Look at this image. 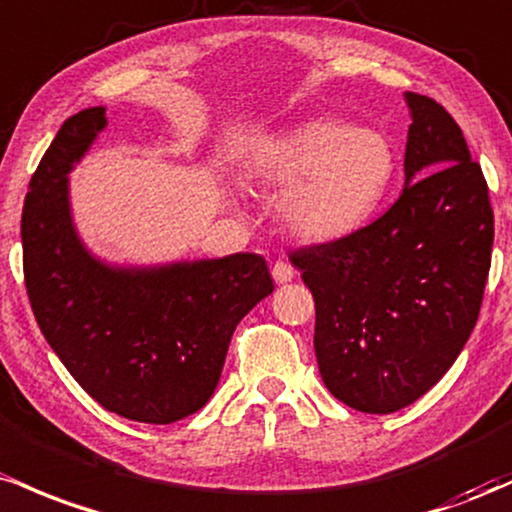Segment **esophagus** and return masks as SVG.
Instances as JSON below:
<instances>
[{
	"instance_id": "1",
	"label": "esophagus",
	"mask_w": 512,
	"mask_h": 512,
	"mask_svg": "<svg viewBox=\"0 0 512 512\" xmlns=\"http://www.w3.org/2000/svg\"><path fill=\"white\" fill-rule=\"evenodd\" d=\"M271 273L275 283H290V280L295 278V268H292L287 261H275Z\"/></svg>"
}]
</instances>
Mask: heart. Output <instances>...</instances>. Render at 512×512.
Masks as SVG:
<instances>
[{
  "label": "heart",
  "instance_id": "obj_1",
  "mask_svg": "<svg viewBox=\"0 0 512 512\" xmlns=\"http://www.w3.org/2000/svg\"><path fill=\"white\" fill-rule=\"evenodd\" d=\"M394 171L384 132L333 118L309 120L268 142L261 154L263 181L285 188L278 203L285 229L314 244L363 227L380 208Z\"/></svg>",
  "mask_w": 512,
  "mask_h": 512
}]
</instances>
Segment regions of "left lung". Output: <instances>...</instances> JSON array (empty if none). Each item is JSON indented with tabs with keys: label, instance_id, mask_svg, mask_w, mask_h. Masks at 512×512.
<instances>
[{
	"label": "left lung",
	"instance_id": "left-lung-1",
	"mask_svg": "<svg viewBox=\"0 0 512 512\" xmlns=\"http://www.w3.org/2000/svg\"><path fill=\"white\" fill-rule=\"evenodd\" d=\"M406 101L404 193L348 237L290 254L314 295L321 380L363 413L404 409L440 382L474 331L491 268L484 171L438 101Z\"/></svg>",
	"mask_w": 512,
	"mask_h": 512
}]
</instances>
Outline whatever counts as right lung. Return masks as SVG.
<instances>
[{
	"label": "right lung",
	"mask_w": 512,
	"mask_h": 512,
	"mask_svg": "<svg viewBox=\"0 0 512 512\" xmlns=\"http://www.w3.org/2000/svg\"><path fill=\"white\" fill-rule=\"evenodd\" d=\"M106 116L67 118L28 183L24 280L45 341L86 394L137 423L181 421L215 392L237 324L273 292L266 258L234 254L152 271H118L79 244L67 171Z\"/></svg>",
	"instance_id": "1"
}]
</instances>
